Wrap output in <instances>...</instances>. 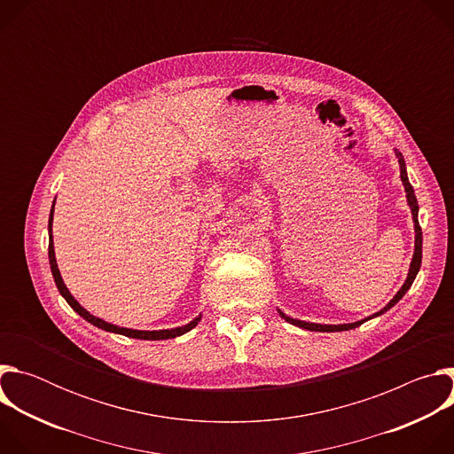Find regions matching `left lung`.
<instances>
[{
    "instance_id": "obj_1",
    "label": "left lung",
    "mask_w": 454,
    "mask_h": 454,
    "mask_svg": "<svg viewBox=\"0 0 454 454\" xmlns=\"http://www.w3.org/2000/svg\"><path fill=\"white\" fill-rule=\"evenodd\" d=\"M397 160H399V167H401V181L404 184V192H406V200H408V207L411 210V217H413V228H415V251H413V258H411V264H410V271H408V277L403 284V287L397 291V294L387 301L380 310H377L375 314L364 317V319H359V321H354V323H340V325H327V323H310V321H303V319H296V317H291L287 316L286 312H282L278 309V314L287 321L291 323V325H296L300 329H305V331H314V333H341V331H350V329H356L359 325H363L364 321L372 319V317H377L380 314H384L386 310H390L406 293L408 289L411 287L413 280L417 278L419 271H420V264H422V230H420V224H419V203H417V196H415V190L408 179V170H406V161H404V156L395 149L394 151Z\"/></svg>"
}]
</instances>
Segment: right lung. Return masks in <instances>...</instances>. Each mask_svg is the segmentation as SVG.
Returning <instances> with one entry per match:
<instances>
[{"label": "right lung", "instance_id": "1", "mask_svg": "<svg viewBox=\"0 0 454 454\" xmlns=\"http://www.w3.org/2000/svg\"><path fill=\"white\" fill-rule=\"evenodd\" d=\"M53 207H55V201L51 205V210H50V219H48V258H50V270H51V275H53V280H55V286L59 289V293L62 294V298L68 301V305L79 314L82 316L86 321H90L91 325L106 331V333H114V334H121V336H127V338H135V340H149V341H158V340H170V338H177V336H183L186 334L188 331H192L193 327L198 325V323L201 321V316H196L190 323H186V325H181V327H176V329H163V331H135V329H125V327H118V325H113V323H107L97 316H93L91 312H88L74 296L72 293L68 291L67 284H64L62 277H60V271L57 268V261H55V249H53V235H51V223H53Z\"/></svg>", "mask_w": 454, "mask_h": 454}]
</instances>
